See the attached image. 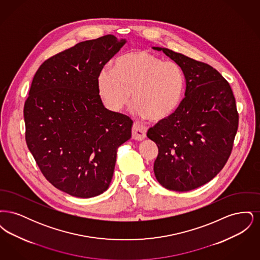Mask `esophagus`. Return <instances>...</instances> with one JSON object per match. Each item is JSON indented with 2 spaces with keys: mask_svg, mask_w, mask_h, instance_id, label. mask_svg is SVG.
<instances>
[{
  "mask_svg": "<svg viewBox=\"0 0 260 260\" xmlns=\"http://www.w3.org/2000/svg\"><path fill=\"white\" fill-rule=\"evenodd\" d=\"M146 132H147V128L145 126L135 123L133 126V138L139 141L143 140L146 137Z\"/></svg>",
  "mask_w": 260,
  "mask_h": 260,
  "instance_id": "1",
  "label": "esophagus"
}]
</instances>
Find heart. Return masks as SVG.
Returning <instances> with one entry per match:
<instances>
[{
  "instance_id": "heart-1",
  "label": "heart",
  "mask_w": 260,
  "mask_h": 260,
  "mask_svg": "<svg viewBox=\"0 0 260 260\" xmlns=\"http://www.w3.org/2000/svg\"><path fill=\"white\" fill-rule=\"evenodd\" d=\"M98 89L111 111H122L133 92L132 111L151 121H161L180 104L185 76L176 62L162 60L148 51H133L118 57L114 69L104 67L99 72Z\"/></svg>"
}]
</instances>
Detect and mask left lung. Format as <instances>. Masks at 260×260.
Instances as JSON below:
<instances>
[{"mask_svg":"<svg viewBox=\"0 0 260 260\" xmlns=\"http://www.w3.org/2000/svg\"><path fill=\"white\" fill-rule=\"evenodd\" d=\"M162 50L182 68L185 98L147 136L159 149L154 173L161 186L186 192L210 181L228 161L239 114L229 83L216 69L181 53Z\"/></svg>","mask_w":260,"mask_h":260,"instance_id":"1","label":"left lung"}]
</instances>
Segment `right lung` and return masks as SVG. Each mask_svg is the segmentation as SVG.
I'll list each match as a JSON object with an SVG mask.
<instances>
[{
    "label": "right lung",
    "instance_id": "right-lung-1",
    "mask_svg": "<svg viewBox=\"0 0 260 260\" xmlns=\"http://www.w3.org/2000/svg\"><path fill=\"white\" fill-rule=\"evenodd\" d=\"M125 44L114 35L81 42L44 62L24 104L25 139L49 182L78 197L110 185L117 151L134 122L106 109L98 89L104 65Z\"/></svg>",
    "mask_w": 260,
    "mask_h": 260
}]
</instances>
